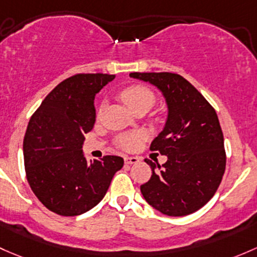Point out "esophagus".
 <instances>
[{"label": "esophagus", "instance_id": "34e87169", "mask_svg": "<svg viewBox=\"0 0 257 257\" xmlns=\"http://www.w3.org/2000/svg\"><path fill=\"white\" fill-rule=\"evenodd\" d=\"M124 163L126 165H134L139 163V158H136V156H125L124 158Z\"/></svg>", "mask_w": 257, "mask_h": 257}]
</instances>
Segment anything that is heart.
Here are the masks:
<instances>
[{"instance_id": "b5f03b06", "label": "heart", "mask_w": 257, "mask_h": 257, "mask_svg": "<svg viewBox=\"0 0 257 257\" xmlns=\"http://www.w3.org/2000/svg\"><path fill=\"white\" fill-rule=\"evenodd\" d=\"M120 97L131 110L142 103H149L153 106L154 101H155V97H154V93L151 92V90L145 87V86L140 85L131 86V87L125 88L120 93ZM145 138H147L145 132L123 134V136H120L117 139V144L118 147L124 150H134L142 144V142L145 140Z\"/></svg>"}]
</instances>
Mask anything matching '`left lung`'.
<instances>
[{"label": "left lung", "instance_id": "1", "mask_svg": "<svg viewBox=\"0 0 257 257\" xmlns=\"http://www.w3.org/2000/svg\"><path fill=\"white\" fill-rule=\"evenodd\" d=\"M129 76L155 86L167 106L163 132L150 145V150L166 155L167 161L161 167L145 160L153 175L140 186L143 197L163 214H191L214 196L225 171L224 138L217 113L181 75L132 72Z\"/></svg>", "mask_w": 257, "mask_h": 257}]
</instances>
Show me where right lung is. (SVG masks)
I'll return each instance as SVG.
<instances>
[{
	"instance_id": "right-lung-1",
	"label": "right lung",
	"mask_w": 257,
	"mask_h": 257,
	"mask_svg": "<svg viewBox=\"0 0 257 257\" xmlns=\"http://www.w3.org/2000/svg\"><path fill=\"white\" fill-rule=\"evenodd\" d=\"M114 75L77 74L59 83L32 115L23 142L27 180L37 198L64 217L86 213L102 201L120 156L86 160L85 134L96 120L94 97Z\"/></svg>"
}]
</instances>
